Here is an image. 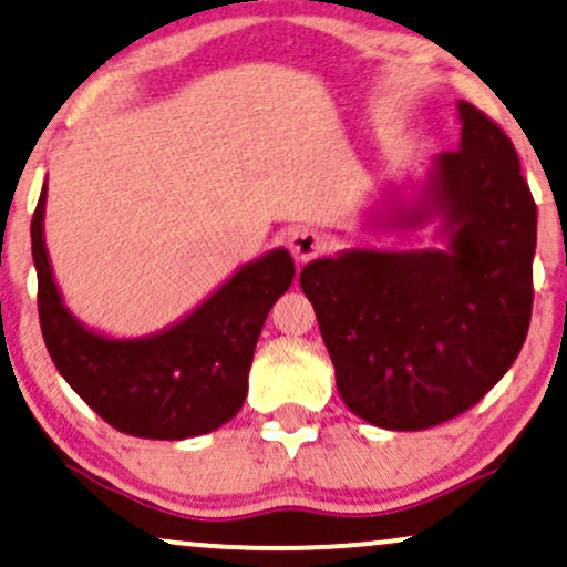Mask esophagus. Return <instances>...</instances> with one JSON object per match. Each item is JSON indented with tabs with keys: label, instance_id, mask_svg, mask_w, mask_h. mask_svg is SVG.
Returning a JSON list of instances; mask_svg holds the SVG:
<instances>
[{
	"label": "esophagus",
	"instance_id": "34e87169",
	"mask_svg": "<svg viewBox=\"0 0 567 567\" xmlns=\"http://www.w3.org/2000/svg\"><path fill=\"white\" fill-rule=\"evenodd\" d=\"M288 246L290 254L296 256V261L306 264L324 250V238H321L317 230H311V227H296V230L290 233Z\"/></svg>",
	"mask_w": 567,
	"mask_h": 567
}]
</instances>
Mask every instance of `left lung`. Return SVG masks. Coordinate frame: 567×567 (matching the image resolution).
Returning <instances> with one entry per match:
<instances>
[{"mask_svg":"<svg viewBox=\"0 0 567 567\" xmlns=\"http://www.w3.org/2000/svg\"><path fill=\"white\" fill-rule=\"evenodd\" d=\"M457 152L432 159L382 230L434 227L436 248H346L306 264L337 392L358 419L419 432L476 405L532 321L536 204L507 135L457 102Z\"/></svg>","mask_w":567,"mask_h":567,"instance_id":"left-lung-1","label":"left lung"}]
</instances>
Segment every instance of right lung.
<instances>
[{"mask_svg":"<svg viewBox=\"0 0 567 567\" xmlns=\"http://www.w3.org/2000/svg\"><path fill=\"white\" fill-rule=\"evenodd\" d=\"M47 183L31 221L41 332L54 367L106 424L143 440L209 434L246 403L261 327L292 285L285 248L235 269L185 317L159 332L114 337L64 306L44 238Z\"/></svg>","mask_w":567,"mask_h":567,"instance_id":"1","label":"right lung"}]
</instances>
